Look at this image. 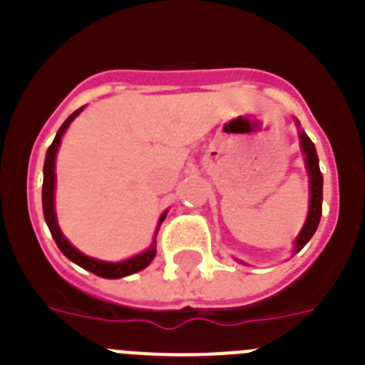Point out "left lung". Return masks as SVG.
Masks as SVG:
<instances>
[{"label": "left lung", "instance_id": "obj_1", "mask_svg": "<svg viewBox=\"0 0 365 365\" xmlns=\"http://www.w3.org/2000/svg\"><path fill=\"white\" fill-rule=\"evenodd\" d=\"M302 137V150L305 153V163H307L309 175H311V206H309V215L305 221V227L299 232L296 240V252L302 250L309 243L316 228L320 225L322 217V199H324V177L320 172V163H318V153H316L314 143L307 137V133H299Z\"/></svg>", "mask_w": 365, "mask_h": 365}]
</instances>
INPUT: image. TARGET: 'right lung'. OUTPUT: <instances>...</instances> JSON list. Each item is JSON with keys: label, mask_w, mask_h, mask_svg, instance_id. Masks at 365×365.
I'll use <instances>...</instances> for the list:
<instances>
[{"label": "right lung", "mask_w": 365, "mask_h": 365, "mask_svg": "<svg viewBox=\"0 0 365 365\" xmlns=\"http://www.w3.org/2000/svg\"><path fill=\"white\" fill-rule=\"evenodd\" d=\"M80 111H82V108L76 109L73 115H69V118H67V120L62 124V128L58 130L53 144H51L49 150H47V155H45L43 188H41V202H43L45 222H47V227H49L51 234H53L54 241H56L58 248L62 250L63 256L69 257L71 261H74L76 265H80L82 269L89 270V272L96 274V276H102V278H109V279L124 278V276H130V274L138 272V270H143L144 267L150 265L151 261H153L155 254H157L155 247H151L150 250H146V252L131 257V259L120 261V263H108V261L95 259V257H89V256H86V254L80 252V250H76V248H74L73 245H71L69 241L63 237L62 230H60V227H58V222H56V215H54V199L53 197H54V159H56V150H58V146H60V140H62L63 131L67 130V125L71 124V120H73V118L76 117ZM164 219H166V214L160 215L157 232H159V228H160V225H163ZM155 237H157V235H155Z\"/></svg>", "instance_id": "right-lung-1"}]
</instances>
